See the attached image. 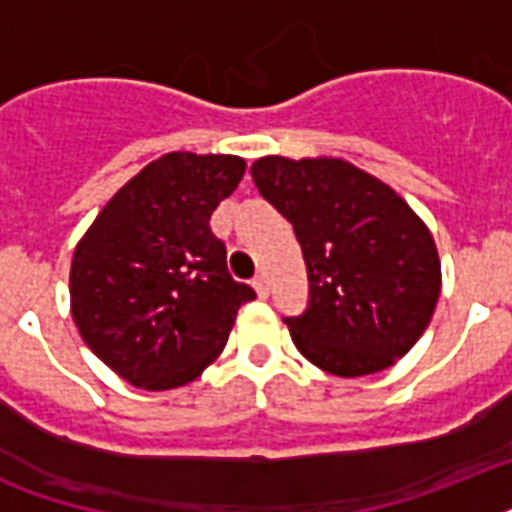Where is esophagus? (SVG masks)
<instances>
[{
	"label": "esophagus",
	"instance_id": "esophagus-1",
	"mask_svg": "<svg viewBox=\"0 0 512 512\" xmlns=\"http://www.w3.org/2000/svg\"><path fill=\"white\" fill-rule=\"evenodd\" d=\"M252 287H255V292L260 297L268 295V273H257L255 281H252Z\"/></svg>",
	"mask_w": 512,
	"mask_h": 512
}]
</instances>
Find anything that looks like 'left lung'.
<instances>
[{"label":"left lung","mask_w":512,"mask_h":512,"mask_svg":"<svg viewBox=\"0 0 512 512\" xmlns=\"http://www.w3.org/2000/svg\"><path fill=\"white\" fill-rule=\"evenodd\" d=\"M252 180L303 247L308 308L284 319L297 350L337 377L396 364L441 295L428 225L390 185L342 159L263 156Z\"/></svg>","instance_id":"left-lung-1"}]
</instances>
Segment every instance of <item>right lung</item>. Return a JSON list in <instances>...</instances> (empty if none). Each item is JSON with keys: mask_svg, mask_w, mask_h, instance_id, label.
<instances>
[{"mask_svg": "<svg viewBox=\"0 0 512 512\" xmlns=\"http://www.w3.org/2000/svg\"><path fill=\"white\" fill-rule=\"evenodd\" d=\"M241 156L172 151L114 193L71 260V316L87 348L143 390L196 380L255 289L231 279L209 217L244 177Z\"/></svg>", "mask_w": 512, "mask_h": 512, "instance_id": "1", "label": "right lung"}]
</instances>
